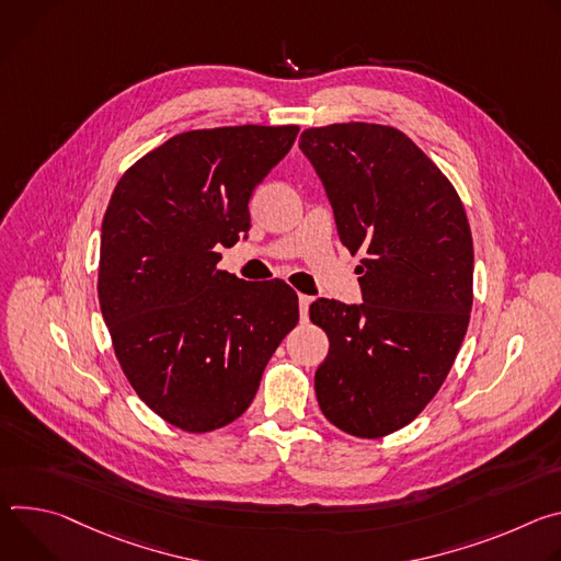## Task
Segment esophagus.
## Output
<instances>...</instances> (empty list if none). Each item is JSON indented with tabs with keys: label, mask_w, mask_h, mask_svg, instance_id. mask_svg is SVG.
<instances>
[{
	"label": "esophagus",
	"mask_w": 561,
	"mask_h": 561,
	"mask_svg": "<svg viewBox=\"0 0 561 561\" xmlns=\"http://www.w3.org/2000/svg\"><path fill=\"white\" fill-rule=\"evenodd\" d=\"M312 296H307V294H298V309H300V319L302 321H307V317H309V305H312Z\"/></svg>",
	"instance_id": "obj_1"
}]
</instances>
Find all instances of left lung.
Instances as JSON below:
<instances>
[{
  "mask_svg": "<svg viewBox=\"0 0 561 561\" xmlns=\"http://www.w3.org/2000/svg\"><path fill=\"white\" fill-rule=\"evenodd\" d=\"M356 267L363 305L319 298L309 319L330 352L314 388L330 423L381 439L444 386L472 309V233L463 203L405 134L336 122L300 134Z\"/></svg>",
  "mask_w": 561,
  "mask_h": 561,
  "instance_id": "1",
  "label": "left lung"
}]
</instances>
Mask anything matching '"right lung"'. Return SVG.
<instances>
[{
    "label": "right lung",
    "instance_id": "add662e5",
    "mask_svg": "<svg viewBox=\"0 0 561 561\" xmlns=\"http://www.w3.org/2000/svg\"><path fill=\"white\" fill-rule=\"evenodd\" d=\"M296 136V124L178 134L124 171L111 194L102 317L136 394L184 432L236 421L298 323V296L285 280L244 283L218 270V249L249 231L254 186Z\"/></svg>",
    "mask_w": 561,
    "mask_h": 561
}]
</instances>
